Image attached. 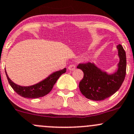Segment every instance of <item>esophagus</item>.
Returning <instances> with one entry per match:
<instances>
[{
	"mask_svg": "<svg viewBox=\"0 0 134 134\" xmlns=\"http://www.w3.org/2000/svg\"><path fill=\"white\" fill-rule=\"evenodd\" d=\"M76 69V65H70L68 67V69L69 71H74Z\"/></svg>",
	"mask_w": 134,
	"mask_h": 134,
	"instance_id": "obj_1",
	"label": "esophagus"
}]
</instances>
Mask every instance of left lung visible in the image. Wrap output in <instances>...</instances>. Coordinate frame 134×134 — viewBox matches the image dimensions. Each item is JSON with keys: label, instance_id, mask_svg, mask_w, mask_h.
I'll return each mask as SVG.
<instances>
[{"label": "left lung", "instance_id": "left-lung-1", "mask_svg": "<svg viewBox=\"0 0 134 134\" xmlns=\"http://www.w3.org/2000/svg\"><path fill=\"white\" fill-rule=\"evenodd\" d=\"M119 62L117 70L108 73L94 63H81L77 68L83 72V78L80 82L79 88L85 97L92 100H102L117 92L121 87L126 75V58L121 44L117 46Z\"/></svg>", "mask_w": 134, "mask_h": 134}]
</instances>
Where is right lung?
<instances>
[{
    "instance_id": "1",
    "label": "right lung",
    "mask_w": 134,
    "mask_h": 134,
    "mask_svg": "<svg viewBox=\"0 0 134 134\" xmlns=\"http://www.w3.org/2000/svg\"><path fill=\"white\" fill-rule=\"evenodd\" d=\"M66 68L59 70L50 75L43 80L30 86H21L12 82L6 71V75L11 87L18 94L24 98H37L48 94L53 88L54 85L62 74L66 72ZM6 71V70H5Z\"/></svg>"
}]
</instances>
